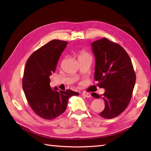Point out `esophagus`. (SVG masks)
Returning <instances> with one entry per match:
<instances>
[{
  "instance_id": "34e87169",
  "label": "esophagus",
  "mask_w": 151,
  "mask_h": 151,
  "mask_svg": "<svg viewBox=\"0 0 151 151\" xmlns=\"http://www.w3.org/2000/svg\"><path fill=\"white\" fill-rule=\"evenodd\" d=\"M83 95L86 97H91V94L90 93H87V92H83Z\"/></svg>"
}]
</instances>
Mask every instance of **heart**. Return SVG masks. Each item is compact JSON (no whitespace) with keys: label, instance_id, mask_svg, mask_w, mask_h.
<instances>
[{"label":"heart","instance_id":"1","mask_svg":"<svg viewBox=\"0 0 151 151\" xmlns=\"http://www.w3.org/2000/svg\"><path fill=\"white\" fill-rule=\"evenodd\" d=\"M90 56V54H88L86 51L84 50H81L79 52V59L81 58H83V57H85V56Z\"/></svg>","mask_w":151,"mask_h":151}]
</instances>
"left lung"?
Here are the masks:
<instances>
[{
  "mask_svg": "<svg viewBox=\"0 0 151 151\" xmlns=\"http://www.w3.org/2000/svg\"><path fill=\"white\" fill-rule=\"evenodd\" d=\"M95 57L94 80L104 93H92L95 98L102 97L104 109L99 115L111 119L126 109L133 95L136 73L131 58L119 43L103 38L91 44Z\"/></svg>",
  "mask_w": 151,
  "mask_h": 151,
  "instance_id": "1",
  "label": "left lung"
}]
</instances>
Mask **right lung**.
I'll return each mask as SVG.
<instances>
[{
  "label": "right lung",
  "instance_id": "add662e5",
  "mask_svg": "<svg viewBox=\"0 0 151 151\" xmlns=\"http://www.w3.org/2000/svg\"><path fill=\"white\" fill-rule=\"evenodd\" d=\"M68 42L53 40L33 52L26 62L22 87L28 104L36 115L52 120L67 109L68 99L79 93L71 90L60 91L50 86L49 77L56 70L58 61Z\"/></svg>",
  "mask_w": 151,
  "mask_h": 151
}]
</instances>
